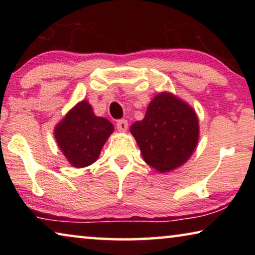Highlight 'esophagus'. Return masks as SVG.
I'll return each mask as SVG.
<instances>
[{
  "label": "esophagus",
  "mask_w": 255,
  "mask_h": 255,
  "mask_svg": "<svg viewBox=\"0 0 255 255\" xmlns=\"http://www.w3.org/2000/svg\"><path fill=\"white\" fill-rule=\"evenodd\" d=\"M116 126H117L118 131H126L127 128H128V122L125 119L122 120H118L117 124H116Z\"/></svg>",
  "instance_id": "34e87169"
}]
</instances>
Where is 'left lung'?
<instances>
[{
    "mask_svg": "<svg viewBox=\"0 0 255 255\" xmlns=\"http://www.w3.org/2000/svg\"><path fill=\"white\" fill-rule=\"evenodd\" d=\"M145 162L158 172H167L187 161L199 137L196 112L170 93L150 101L145 118L130 127Z\"/></svg>",
    "mask_w": 255,
    "mask_h": 255,
    "instance_id": "left-lung-1",
    "label": "left lung"
}]
</instances>
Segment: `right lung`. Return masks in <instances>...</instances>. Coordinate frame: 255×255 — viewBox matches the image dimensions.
<instances>
[{
	"label": "right lung",
	"mask_w": 255,
	"mask_h": 255,
	"mask_svg": "<svg viewBox=\"0 0 255 255\" xmlns=\"http://www.w3.org/2000/svg\"><path fill=\"white\" fill-rule=\"evenodd\" d=\"M112 131L109 120L97 117L90 103L82 101L56 126L55 137L68 162L75 167H84L97 161Z\"/></svg>",
	"instance_id": "add662e5"
}]
</instances>
